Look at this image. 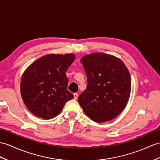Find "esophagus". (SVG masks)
Returning <instances> with one entry per match:
<instances>
[{
	"label": "esophagus",
	"mask_w": 160,
	"mask_h": 160,
	"mask_svg": "<svg viewBox=\"0 0 160 160\" xmlns=\"http://www.w3.org/2000/svg\"><path fill=\"white\" fill-rule=\"evenodd\" d=\"M78 96H79V95H78V93H74V99L77 100L78 98Z\"/></svg>",
	"instance_id": "esophagus-1"
}]
</instances>
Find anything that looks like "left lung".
<instances>
[{
  "instance_id": "8db88e82",
  "label": "left lung",
  "mask_w": 160,
  "mask_h": 160,
  "mask_svg": "<svg viewBox=\"0 0 160 160\" xmlns=\"http://www.w3.org/2000/svg\"><path fill=\"white\" fill-rule=\"evenodd\" d=\"M88 85L78 98L88 118L108 122L122 112L129 100L131 78L123 61L110 54L93 53L81 58Z\"/></svg>"
}]
</instances>
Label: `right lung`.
Returning <instances> with one entry per match:
<instances>
[{
  "label": "right lung",
  "instance_id": "right-lung-1",
  "mask_svg": "<svg viewBox=\"0 0 160 160\" xmlns=\"http://www.w3.org/2000/svg\"><path fill=\"white\" fill-rule=\"evenodd\" d=\"M75 59L73 53L48 54L31 64L24 72L20 93L28 109L38 118H55L67 101L74 98L68 91L67 69Z\"/></svg>",
  "mask_w": 160,
  "mask_h": 160
}]
</instances>
